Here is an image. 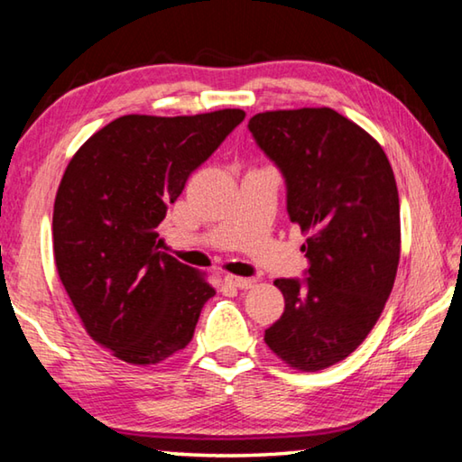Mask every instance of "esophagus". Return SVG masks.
<instances>
[{
	"label": "esophagus",
	"mask_w": 462,
	"mask_h": 462,
	"mask_svg": "<svg viewBox=\"0 0 462 462\" xmlns=\"http://www.w3.org/2000/svg\"><path fill=\"white\" fill-rule=\"evenodd\" d=\"M224 283L230 285V287H236V289H248V287H253L254 281H253V279L234 277V275H226V277H224Z\"/></svg>",
	"instance_id": "esophagus-1"
}]
</instances>
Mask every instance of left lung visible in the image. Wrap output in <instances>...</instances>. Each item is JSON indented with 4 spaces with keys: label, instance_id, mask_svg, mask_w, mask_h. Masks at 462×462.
Segmentation results:
<instances>
[{
    "label": "left lung",
    "instance_id": "8db88e82",
    "mask_svg": "<svg viewBox=\"0 0 462 462\" xmlns=\"http://www.w3.org/2000/svg\"><path fill=\"white\" fill-rule=\"evenodd\" d=\"M248 130L283 177L289 220L308 234L306 277L275 279L285 310L264 342L295 369H326L366 338L393 289V171L377 140L330 107L256 114Z\"/></svg>",
    "mask_w": 462,
    "mask_h": 462
}]
</instances>
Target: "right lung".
<instances>
[{
  "label": "right lung",
  "mask_w": 462,
  "mask_h": 462,
  "mask_svg": "<svg viewBox=\"0 0 462 462\" xmlns=\"http://www.w3.org/2000/svg\"><path fill=\"white\" fill-rule=\"evenodd\" d=\"M245 116H122L69 162L54 199V261L85 330L122 361L154 365L185 348L216 295L159 250L156 226Z\"/></svg>",
  "instance_id": "right-lung-1"
}]
</instances>
